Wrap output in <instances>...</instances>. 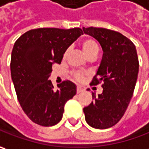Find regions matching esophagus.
<instances>
[{"mask_svg":"<svg viewBox=\"0 0 149 149\" xmlns=\"http://www.w3.org/2000/svg\"><path fill=\"white\" fill-rule=\"evenodd\" d=\"M84 91V89L81 87H77V93H81Z\"/></svg>","mask_w":149,"mask_h":149,"instance_id":"obj_1","label":"esophagus"}]
</instances>
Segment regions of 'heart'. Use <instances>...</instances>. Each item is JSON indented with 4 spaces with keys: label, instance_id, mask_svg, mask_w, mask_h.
I'll return each instance as SVG.
<instances>
[{
    "label": "heart",
    "instance_id": "1",
    "mask_svg": "<svg viewBox=\"0 0 149 149\" xmlns=\"http://www.w3.org/2000/svg\"><path fill=\"white\" fill-rule=\"evenodd\" d=\"M81 48H82L84 53L86 54L87 56L92 55L93 53H96V52L97 53L98 52V50H99L98 45H97V42L94 40L93 38H86V39H84L81 42ZM68 51L65 52L64 56H63L64 58H66V56L68 55ZM71 76H72V77L73 79H75L76 81H81L84 79V77L86 76V73L84 72L76 71V72H72L71 73Z\"/></svg>",
    "mask_w": 149,
    "mask_h": 149
}]
</instances>
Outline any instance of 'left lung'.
I'll return each mask as SVG.
<instances>
[{
	"label": "left lung",
	"instance_id": "obj_1",
	"mask_svg": "<svg viewBox=\"0 0 149 149\" xmlns=\"http://www.w3.org/2000/svg\"><path fill=\"white\" fill-rule=\"evenodd\" d=\"M84 33L97 39L103 51L100 66L91 86L102 83V93L83 108L85 119L91 127L106 129L117 124L126 112L133 97L139 62L135 45L118 31L99 27L82 28Z\"/></svg>",
	"mask_w": 149,
	"mask_h": 149
}]
</instances>
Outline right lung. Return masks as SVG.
I'll list each match as a JSON object with an SVG mask.
<instances>
[{
	"label": "right lung",
	"instance_id": "1",
	"mask_svg": "<svg viewBox=\"0 0 149 149\" xmlns=\"http://www.w3.org/2000/svg\"><path fill=\"white\" fill-rule=\"evenodd\" d=\"M81 34V28H36L20 36L13 47L10 73L24 113L38 125L50 127L62 118L64 105L76 95V86L63 81L54 89L48 80L54 64H61L68 47Z\"/></svg>",
	"mask_w": 149,
	"mask_h": 149
}]
</instances>
